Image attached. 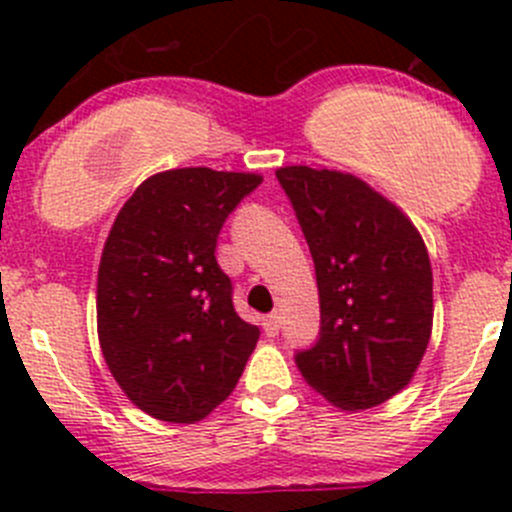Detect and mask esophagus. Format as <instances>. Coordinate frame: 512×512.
<instances>
[{
	"label": "esophagus",
	"instance_id": "1",
	"mask_svg": "<svg viewBox=\"0 0 512 512\" xmlns=\"http://www.w3.org/2000/svg\"><path fill=\"white\" fill-rule=\"evenodd\" d=\"M262 327H265L267 337H277V334H280V317H277V314H270V317H265Z\"/></svg>",
	"mask_w": 512,
	"mask_h": 512
}]
</instances>
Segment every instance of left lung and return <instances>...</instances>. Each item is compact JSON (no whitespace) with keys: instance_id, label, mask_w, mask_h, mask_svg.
Segmentation results:
<instances>
[{"instance_id":"left-lung-1","label":"left lung","mask_w":512,"mask_h":512,"mask_svg":"<svg viewBox=\"0 0 512 512\" xmlns=\"http://www.w3.org/2000/svg\"><path fill=\"white\" fill-rule=\"evenodd\" d=\"M314 260L319 339L299 374L344 411L374 409L414 379L433 327L421 235L391 200L342 170H277Z\"/></svg>"}]
</instances>
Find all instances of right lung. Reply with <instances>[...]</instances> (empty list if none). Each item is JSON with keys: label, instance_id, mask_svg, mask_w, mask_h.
<instances>
[{"label": "right lung", "instance_id": "1", "mask_svg": "<svg viewBox=\"0 0 512 512\" xmlns=\"http://www.w3.org/2000/svg\"><path fill=\"white\" fill-rule=\"evenodd\" d=\"M260 183L257 173L165 170L138 185L108 232L98 342L123 394L158 421H203L255 352L260 329L237 317L215 245Z\"/></svg>", "mask_w": 512, "mask_h": 512}]
</instances>
